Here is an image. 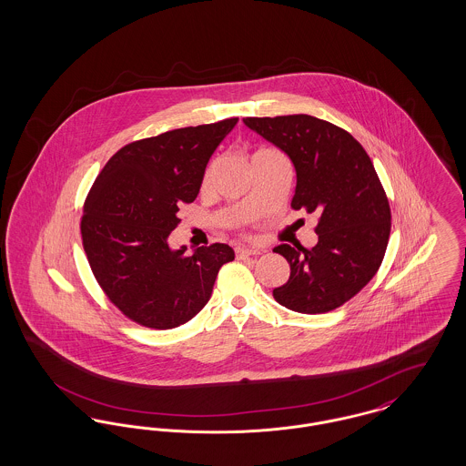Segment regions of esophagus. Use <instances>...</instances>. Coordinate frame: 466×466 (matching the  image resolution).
I'll list each match as a JSON object with an SVG mask.
<instances>
[{
    "label": "esophagus",
    "mask_w": 466,
    "mask_h": 466,
    "mask_svg": "<svg viewBox=\"0 0 466 466\" xmlns=\"http://www.w3.org/2000/svg\"><path fill=\"white\" fill-rule=\"evenodd\" d=\"M264 249L260 248H246V246H238L236 248V255L238 258H246V257H255V255H260Z\"/></svg>",
    "instance_id": "esophagus-1"
}]
</instances>
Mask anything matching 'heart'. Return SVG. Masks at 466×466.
Here are the masks:
<instances>
[{
  "label": "heart",
  "instance_id": "b5f03b06",
  "mask_svg": "<svg viewBox=\"0 0 466 466\" xmlns=\"http://www.w3.org/2000/svg\"><path fill=\"white\" fill-rule=\"evenodd\" d=\"M260 152H264V150H260ZM213 169H215L213 166H209V167L206 169V175H204V179H202V185H204V187H208V185H209L211 177H213Z\"/></svg>",
  "mask_w": 466,
  "mask_h": 466
}]
</instances>
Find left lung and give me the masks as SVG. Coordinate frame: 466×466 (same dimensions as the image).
I'll use <instances>...</instances> for the list:
<instances>
[{"label": "left lung", "instance_id": "8db88e82", "mask_svg": "<svg viewBox=\"0 0 466 466\" xmlns=\"http://www.w3.org/2000/svg\"><path fill=\"white\" fill-rule=\"evenodd\" d=\"M243 122L291 160V208L319 215L314 248H274L289 264V279L274 289V299L304 314L342 306L376 276L391 230L390 202L370 157L348 131L310 115Z\"/></svg>", "mask_w": 466, "mask_h": 466}]
</instances>
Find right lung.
Returning <instances> with one entry per match:
<instances>
[{
    "label": "right lung",
    "mask_w": 466,
    "mask_h": 466,
    "mask_svg": "<svg viewBox=\"0 0 466 466\" xmlns=\"http://www.w3.org/2000/svg\"><path fill=\"white\" fill-rule=\"evenodd\" d=\"M239 118L183 127L120 148L96 177L84 206L82 241L111 302L136 323L169 330L209 300L228 244L171 249L181 204L194 202L206 166Z\"/></svg>",
    "instance_id": "1"
}]
</instances>
